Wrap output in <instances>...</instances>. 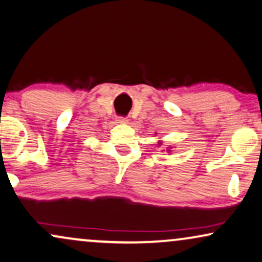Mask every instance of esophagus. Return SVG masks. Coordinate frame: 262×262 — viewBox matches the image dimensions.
Wrapping results in <instances>:
<instances>
[{"mask_svg":"<svg viewBox=\"0 0 262 262\" xmlns=\"http://www.w3.org/2000/svg\"><path fill=\"white\" fill-rule=\"evenodd\" d=\"M117 121L120 122V123H127L128 118H127V117H122V116H120V117H117Z\"/></svg>","mask_w":262,"mask_h":262,"instance_id":"34e87169","label":"esophagus"}]
</instances>
